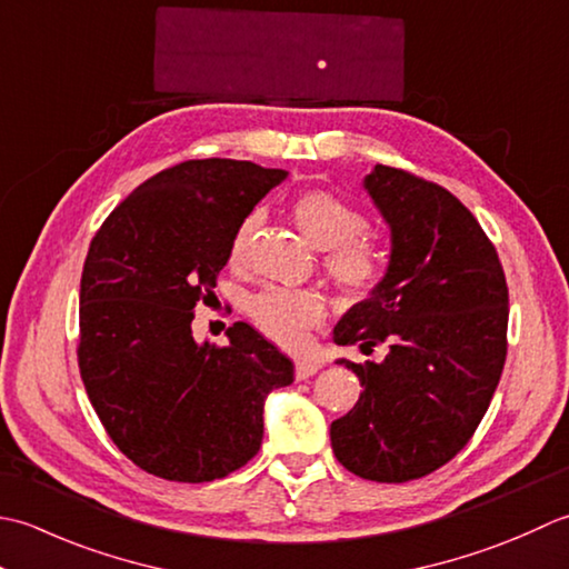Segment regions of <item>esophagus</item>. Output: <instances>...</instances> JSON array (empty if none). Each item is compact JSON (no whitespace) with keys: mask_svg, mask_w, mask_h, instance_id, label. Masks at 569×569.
I'll list each match as a JSON object with an SVG mask.
<instances>
[{"mask_svg":"<svg viewBox=\"0 0 569 569\" xmlns=\"http://www.w3.org/2000/svg\"><path fill=\"white\" fill-rule=\"evenodd\" d=\"M319 368H321L319 361H311V358H299L297 366H295V376H297L299 380H305V378L315 376Z\"/></svg>","mask_w":569,"mask_h":569,"instance_id":"34e87169","label":"esophagus"}]
</instances>
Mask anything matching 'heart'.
Returning <instances> with one entry per match:
<instances>
[{"label":"heart","mask_w":569,"mask_h":569,"mask_svg":"<svg viewBox=\"0 0 569 569\" xmlns=\"http://www.w3.org/2000/svg\"><path fill=\"white\" fill-rule=\"evenodd\" d=\"M292 218L311 246L329 250L327 270L349 292H366L380 274V254L370 240L358 233L363 230V216L351 203L329 191H307L292 203ZM258 218L242 220L228 248V260L233 268L246 262L250 238ZM254 327L270 339L295 346L309 327H315L327 315V301L311 289L268 287L248 301Z\"/></svg>","instance_id":"heart-1"}]
</instances>
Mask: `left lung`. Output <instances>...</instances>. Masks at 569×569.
I'll return each instance as SVG.
<instances>
[{"label":"left lung","mask_w":569,"mask_h":569,"mask_svg":"<svg viewBox=\"0 0 569 569\" xmlns=\"http://www.w3.org/2000/svg\"><path fill=\"white\" fill-rule=\"evenodd\" d=\"M363 191L390 228L388 268L333 341L363 353L388 343V356L336 358L363 390L331 422V447L356 477L402 483L457 457L489 410L506 361L508 287L479 220L447 189L376 164Z\"/></svg>","instance_id":"1"}]
</instances>
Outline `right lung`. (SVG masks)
Masks as SVG:
<instances>
[{"instance_id": "obj_1", "label": "right lung", "mask_w": 569, "mask_h": 569, "mask_svg": "<svg viewBox=\"0 0 569 569\" xmlns=\"http://www.w3.org/2000/svg\"><path fill=\"white\" fill-rule=\"evenodd\" d=\"M284 179L252 161H183L137 187L90 242L80 378L112 442L154 477L201 483L240 469L262 445L268 396L295 380L246 321L223 349L191 333L238 226Z\"/></svg>"}]
</instances>
